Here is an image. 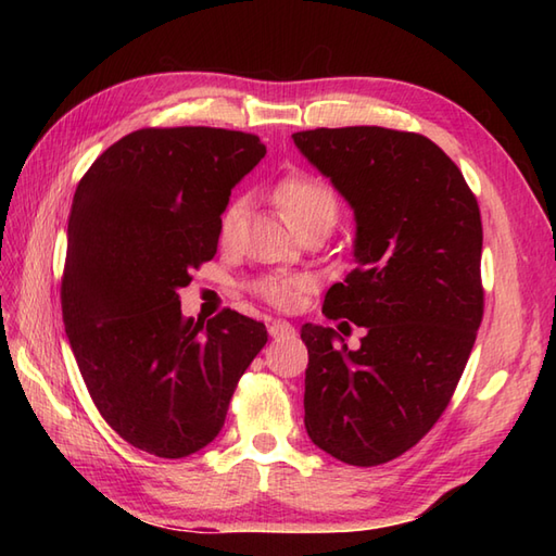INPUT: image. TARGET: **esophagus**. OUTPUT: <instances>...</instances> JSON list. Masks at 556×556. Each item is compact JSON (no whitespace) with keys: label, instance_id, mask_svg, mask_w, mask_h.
I'll return each instance as SVG.
<instances>
[{"label":"esophagus","instance_id":"esophagus-1","mask_svg":"<svg viewBox=\"0 0 556 556\" xmlns=\"http://www.w3.org/2000/svg\"><path fill=\"white\" fill-rule=\"evenodd\" d=\"M267 332H269V337H275V339L287 337V334H293V325L287 323V320H271L267 325Z\"/></svg>","mask_w":556,"mask_h":556}]
</instances>
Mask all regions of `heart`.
Here are the masks:
<instances>
[{"mask_svg":"<svg viewBox=\"0 0 556 556\" xmlns=\"http://www.w3.org/2000/svg\"><path fill=\"white\" fill-rule=\"evenodd\" d=\"M275 198L281 207V215L291 224L293 229H305L313 224L332 229L339 219V195L332 186L317 179L311 174H291L285 176L275 188ZM243 215V200H231L227 210L222 212L219 219V236L222 241H229ZM311 277L301 271H267L251 281V291L257 299L275 305V308L289 311L299 303L305 291L311 289Z\"/></svg>","mask_w":556,"mask_h":556,"instance_id":"1","label":"heart"}]
</instances>
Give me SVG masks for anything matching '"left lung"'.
<instances>
[{
	"label": "left lung",
	"instance_id": "1",
	"mask_svg": "<svg viewBox=\"0 0 556 556\" xmlns=\"http://www.w3.org/2000/svg\"><path fill=\"white\" fill-rule=\"evenodd\" d=\"M293 143L356 212V267L323 313L365 327L351 351L303 325L305 430L349 466H380L440 420L485 311L482 222L464 174L430 138L382 126L315 128Z\"/></svg>",
	"mask_w": 556,
	"mask_h": 556
}]
</instances>
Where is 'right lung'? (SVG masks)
Here are the masks:
<instances>
[{"label": "right lung", "instance_id": "right-lung-1", "mask_svg": "<svg viewBox=\"0 0 556 556\" xmlns=\"http://www.w3.org/2000/svg\"><path fill=\"white\" fill-rule=\"evenodd\" d=\"M255 134L140 128L78 181L62 315L92 404L148 454L184 458L219 434L236 384L267 344L263 323L224 308L181 315L179 289L215 257L231 188L265 157Z\"/></svg>", "mask_w": 556, "mask_h": 556}]
</instances>
